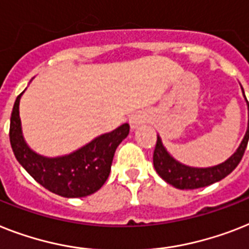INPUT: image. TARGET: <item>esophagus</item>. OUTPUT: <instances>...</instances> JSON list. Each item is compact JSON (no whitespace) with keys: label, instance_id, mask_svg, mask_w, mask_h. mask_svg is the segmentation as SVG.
<instances>
[{"label":"esophagus","instance_id":"obj_1","mask_svg":"<svg viewBox=\"0 0 249 249\" xmlns=\"http://www.w3.org/2000/svg\"><path fill=\"white\" fill-rule=\"evenodd\" d=\"M145 116L142 114H135L131 115L130 118H129V125H130L131 130H135V129H138L141 125H143L145 123Z\"/></svg>","mask_w":249,"mask_h":249}]
</instances>
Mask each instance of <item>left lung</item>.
Masks as SVG:
<instances>
[{"label": "left lung", "instance_id": "1", "mask_svg": "<svg viewBox=\"0 0 249 249\" xmlns=\"http://www.w3.org/2000/svg\"><path fill=\"white\" fill-rule=\"evenodd\" d=\"M240 88H242V86H240ZM242 92H243L244 96L243 88H242ZM244 100L247 102L248 108V124L246 134H244L243 139H242V142H240L235 152L219 165L209 167H193L184 165L171 156L166 147L163 145L161 137L157 134L156 147L153 151V166H155V170L159 174L160 178H162L166 183L178 188V189H197V188L211 185V184L220 181L221 179L228 177L238 166V163L240 162V160L243 157V153L248 144L249 104L246 96H244Z\"/></svg>", "mask_w": 249, "mask_h": 249}]
</instances>
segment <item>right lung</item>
I'll use <instances>...</instances> for the list:
<instances>
[{"label": "right lung", "instance_id": "add662e5", "mask_svg": "<svg viewBox=\"0 0 249 249\" xmlns=\"http://www.w3.org/2000/svg\"><path fill=\"white\" fill-rule=\"evenodd\" d=\"M24 92L16 97L10 119V143L16 160L34 180L54 195L66 198L93 195L110 175L115 151L128 137L129 124L98 135L68 155L43 156L30 148L24 138L19 111Z\"/></svg>", "mask_w": 249, "mask_h": 249}]
</instances>
